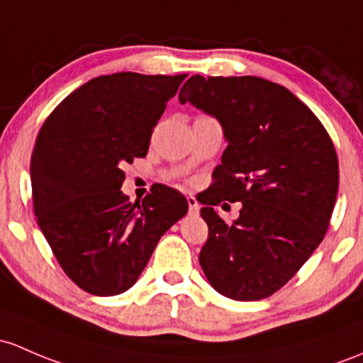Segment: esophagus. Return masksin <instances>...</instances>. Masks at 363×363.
<instances>
[{
    "label": "esophagus",
    "instance_id": "34e87169",
    "mask_svg": "<svg viewBox=\"0 0 363 363\" xmlns=\"http://www.w3.org/2000/svg\"><path fill=\"white\" fill-rule=\"evenodd\" d=\"M188 205H189V213H191V216H198V212H200V203L196 201V198L188 196Z\"/></svg>",
    "mask_w": 363,
    "mask_h": 363
}]
</instances>
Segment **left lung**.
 Here are the masks:
<instances>
[{
	"label": "left lung",
	"instance_id": "left-lung-1",
	"mask_svg": "<svg viewBox=\"0 0 363 363\" xmlns=\"http://www.w3.org/2000/svg\"><path fill=\"white\" fill-rule=\"evenodd\" d=\"M181 104L216 116L228 147L203 196L208 238L200 261L217 292L235 301L269 297L322 243L339 186V163L323 125L291 90L257 76L194 74ZM242 201L224 223L213 207Z\"/></svg>",
	"mask_w": 363,
	"mask_h": 363
}]
</instances>
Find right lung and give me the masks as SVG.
I'll list each match as a JSON object with an SVG mask.
<instances>
[{
	"label": "right lung",
	"instance_id": "1",
	"mask_svg": "<svg viewBox=\"0 0 363 363\" xmlns=\"http://www.w3.org/2000/svg\"><path fill=\"white\" fill-rule=\"evenodd\" d=\"M186 74L114 72L67 95L30 156L34 216L64 273L94 296L132 287L158 240L188 212L169 186L143 201L121 193L125 163L144 158L152 128Z\"/></svg>",
	"mask_w": 363,
	"mask_h": 363
}]
</instances>
